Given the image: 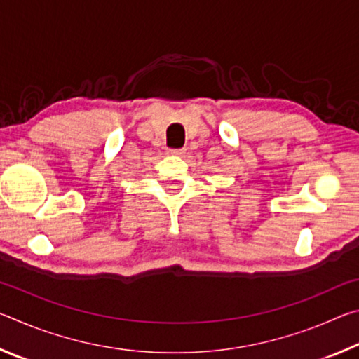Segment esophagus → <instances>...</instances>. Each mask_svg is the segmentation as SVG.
Wrapping results in <instances>:
<instances>
[{"label":"esophagus","mask_w":359,"mask_h":359,"mask_svg":"<svg viewBox=\"0 0 359 359\" xmlns=\"http://www.w3.org/2000/svg\"><path fill=\"white\" fill-rule=\"evenodd\" d=\"M169 154H172V155H184L185 154V149H171V150H169Z\"/></svg>","instance_id":"1"}]
</instances>
